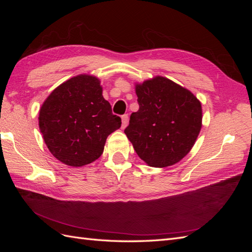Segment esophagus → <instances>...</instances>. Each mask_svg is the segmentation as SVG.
<instances>
[{"label":"esophagus","instance_id":"esophagus-1","mask_svg":"<svg viewBox=\"0 0 252 252\" xmlns=\"http://www.w3.org/2000/svg\"><path fill=\"white\" fill-rule=\"evenodd\" d=\"M128 114H124V116H122V128H126V126L128 125Z\"/></svg>","mask_w":252,"mask_h":252}]
</instances>
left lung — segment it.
Segmentation results:
<instances>
[{"label": "left lung", "mask_w": 252, "mask_h": 252, "mask_svg": "<svg viewBox=\"0 0 252 252\" xmlns=\"http://www.w3.org/2000/svg\"><path fill=\"white\" fill-rule=\"evenodd\" d=\"M140 108L124 130L138 156L151 167L180 162L202 128V106L192 93L164 77L135 85Z\"/></svg>", "instance_id": "left-lung-1"}]
</instances>
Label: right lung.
Segmentation results:
<instances>
[{"label":"right lung","mask_w":252,"mask_h":252,"mask_svg":"<svg viewBox=\"0 0 252 252\" xmlns=\"http://www.w3.org/2000/svg\"><path fill=\"white\" fill-rule=\"evenodd\" d=\"M100 80L80 74L61 84L43 103L39 126L52 156L82 167L101 157L107 136L121 127V118L102 94Z\"/></svg>","instance_id":"1"}]
</instances>
